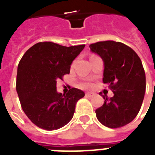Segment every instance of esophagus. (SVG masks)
<instances>
[{"instance_id": "1", "label": "esophagus", "mask_w": 155, "mask_h": 155, "mask_svg": "<svg viewBox=\"0 0 155 155\" xmlns=\"http://www.w3.org/2000/svg\"><path fill=\"white\" fill-rule=\"evenodd\" d=\"M85 96L87 97H92L94 96V94H93V93H90V92H87V93L85 94Z\"/></svg>"}]
</instances>
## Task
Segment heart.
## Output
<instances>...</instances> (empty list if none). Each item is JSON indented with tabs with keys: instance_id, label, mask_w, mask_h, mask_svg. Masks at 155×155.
<instances>
[{
	"instance_id": "1",
	"label": "heart",
	"mask_w": 155,
	"mask_h": 155,
	"mask_svg": "<svg viewBox=\"0 0 155 155\" xmlns=\"http://www.w3.org/2000/svg\"><path fill=\"white\" fill-rule=\"evenodd\" d=\"M81 87H84V88H90V87H92V84L88 82H84L81 84Z\"/></svg>"
}]
</instances>
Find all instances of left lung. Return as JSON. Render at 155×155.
Instances as JSON below:
<instances>
[{"label": "left lung", "mask_w": 155, "mask_h": 155, "mask_svg": "<svg viewBox=\"0 0 155 155\" xmlns=\"http://www.w3.org/2000/svg\"><path fill=\"white\" fill-rule=\"evenodd\" d=\"M89 47L103 59V83L114 94L110 98L103 95L104 104L96 110L97 119L106 127H122L136 117L144 99L146 75L142 61L132 48L120 42H98Z\"/></svg>", "instance_id": "obj_1"}]
</instances>
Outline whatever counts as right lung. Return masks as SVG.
<instances>
[{
    "label": "right lung",
    "instance_id": "obj_1",
    "mask_svg": "<svg viewBox=\"0 0 155 155\" xmlns=\"http://www.w3.org/2000/svg\"><path fill=\"white\" fill-rule=\"evenodd\" d=\"M84 47L38 42L21 58L16 89L24 113L38 127L58 130L73 117L76 103L84 92L72 87L63 95L57 92L56 83L70 73L72 61Z\"/></svg>",
    "mask_w": 155,
    "mask_h": 155
}]
</instances>
